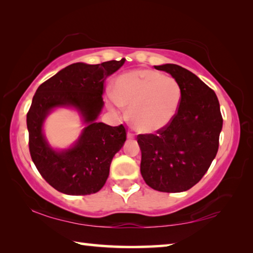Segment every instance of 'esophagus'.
<instances>
[{
	"label": "esophagus",
	"instance_id": "1",
	"mask_svg": "<svg viewBox=\"0 0 253 253\" xmlns=\"http://www.w3.org/2000/svg\"><path fill=\"white\" fill-rule=\"evenodd\" d=\"M127 138H128V139H134V138H135V135L132 134V132L128 131V132H127Z\"/></svg>",
	"mask_w": 253,
	"mask_h": 253
}]
</instances>
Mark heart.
<instances>
[{
    "instance_id": "heart-1",
    "label": "heart",
    "mask_w": 253,
    "mask_h": 253,
    "mask_svg": "<svg viewBox=\"0 0 253 253\" xmlns=\"http://www.w3.org/2000/svg\"><path fill=\"white\" fill-rule=\"evenodd\" d=\"M182 89L176 79L151 69L132 70L117 77L109 105L129 107L132 127L153 134L169 126L181 104Z\"/></svg>"
}]
</instances>
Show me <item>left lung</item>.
Returning a JSON list of instances; mask_svg holds the SVG:
<instances>
[{
	"instance_id": "obj_1",
	"label": "left lung",
	"mask_w": 253,
	"mask_h": 253,
	"mask_svg": "<svg viewBox=\"0 0 253 253\" xmlns=\"http://www.w3.org/2000/svg\"><path fill=\"white\" fill-rule=\"evenodd\" d=\"M155 69L177 80L182 98L169 126L157 134L137 136L140 173L154 190L178 193L190 190L207 173L219 149L223 119L215 92L193 72L173 63Z\"/></svg>"
}]
</instances>
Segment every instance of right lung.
Segmentation results:
<instances>
[{"label": "right lung", "mask_w": 253, "mask_h": 253, "mask_svg": "<svg viewBox=\"0 0 253 253\" xmlns=\"http://www.w3.org/2000/svg\"><path fill=\"white\" fill-rule=\"evenodd\" d=\"M124 63L125 59L99 65L72 63L40 84L33 96L27 115L30 154L41 176L61 193H97L108 178L113 157L126 140V129L97 123V118L104 107L105 80ZM60 106L76 109L86 127L71 148L58 151L46 140L43 124Z\"/></svg>", "instance_id": "right-lung-1"}]
</instances>
